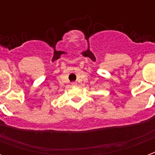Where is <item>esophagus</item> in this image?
I'll return each instance as SVG.
<instances>
[{
    "instance_id": "obj_1",
    "label": "esophagus",
    "mask_w": 155,
    "mask_h": 155,
    "mask_svg": "<svg viewBox=\"0 0 155 155\" xmlns=\"http://www.w3.org/2000/svg\"><path fill=\"white\" fill-rule=\"evenodd\" d=\"M71 85H72V86H76V85H77V83H76V82H73V83H71Z\"/></svg>"
}]
</instances>
